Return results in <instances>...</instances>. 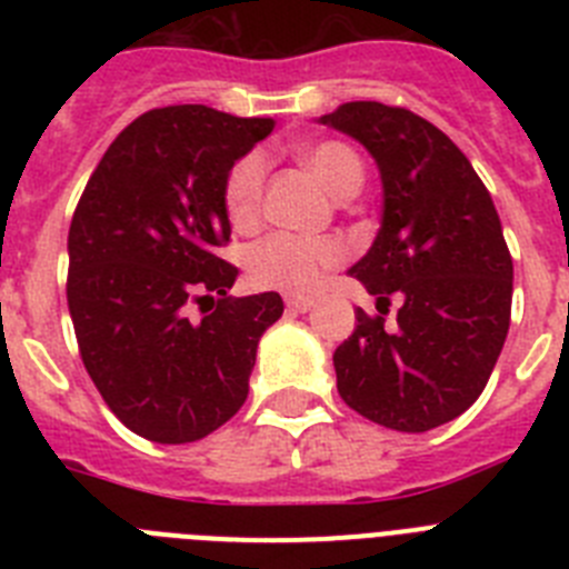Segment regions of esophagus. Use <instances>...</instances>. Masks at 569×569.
<instances>
[{
  "instance_id": "1",
  "label": "esophagus",
  "mask_w": 569,
  "mask_h": 569,
  "mask_svg": "<svg viewBox=\"0 0 569 569\" xmlns=\"http://www.w3.org/2000/svg\"><path fill=\"white\" fill-rule=\"evenodd\" d=\"M313 305H316V301L308 299V296H290V299H288V308L293 310V313H308Z\"/></svg>"
}]
</instances>
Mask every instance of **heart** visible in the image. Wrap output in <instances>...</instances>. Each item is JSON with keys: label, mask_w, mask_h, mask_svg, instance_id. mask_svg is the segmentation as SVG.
Here are the masks:
<instances>
[{"label": "heart", "mask_w": 569, "mask_h": 569, "mask_svg": "<svg viewBox=\"0 0 569 569\" xmlns=\"http://www.w3.org/2000/svg\"><path fill=\"white\" fill-rule=\"evenodd\" d=\"M296 153L336 199L361 188L365 170H361L359 156L347 144L313 142L301 144ZM264 176H268V159L259 150L244 153L230 168L228 182H224V208L236 228H250L259 219ZM341 259H345V248L336 239L273 233L250 248L248 268L259 288L281 290V293H310L319 288L328 270L341 264Z\"/></svg>", "instance_id": "obj_1"}]
</instances>
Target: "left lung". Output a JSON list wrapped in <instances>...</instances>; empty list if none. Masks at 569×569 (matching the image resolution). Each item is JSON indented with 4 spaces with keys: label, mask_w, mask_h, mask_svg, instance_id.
<instances>
[{
    "label": "left lung",
    "mask_w": 569,
    "mask_h": 569,
    "mask_svg": "<svg viewBox=\"0 0 569 569\" xmlns=\"http://www.w3.org/2000/svg\"><path fill=\"white\" fill-rule=\"evenodd\" d=\"M319 124L347 133L381 176V228L347 270L376 296L333 353L339 396L401 433L453 421L479 399L510 328L512 259L467 156L421 116L347 102ZM402 301L383 325L389 299Z\"/></svg>",
    "instance_id": "8db88e82"
}]
</instances>
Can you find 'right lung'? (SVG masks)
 <instances>
[{
    "instance_id": "obj_1",
    "label": "right lung",
    "mask_w": 569,
    "mask_h": 569,
    "mask_svg": "<svg viewBox=\"0 0 569 569\" xmlns=\"http://www.w3.org/2000/svg\"><path fill=\"white\" fill-rule=\"evenodd\" d=\"M273 124L204 104L148 110L116 136L79 199L68 233L79 353L142 439L199 441L248 399L256 347L284 301L273 290L228 296L239 270L216 250L230 239V168Z\"/></svg>"
}]
</instances>
